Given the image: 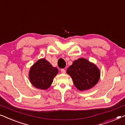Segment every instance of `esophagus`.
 <instances>
[{"label": "esophagus", "instance_id": "34e87169", "mask_svg": "<svg viewBox=\"0 0 125 125\" xmlns=\"http://www.w3.org/2000/svg\"><path fill=\"white\" fill-rule=\"evenodd\" d=\"M61 73H66L65 69H61Z\"/></svg>", "mask_w": 125, "mask_h": 125}]
</instances>
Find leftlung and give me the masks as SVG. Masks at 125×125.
I'll return each mask as SVG.
<instances>
[{
    "label": "left lung",
    "mask_w": 125,
    "mask_h": 125,
    "mask_svg": "<svg viewBox=\"0 0 125 125\" xmlns=\"http://www.w3.org/2000/svg\"><path fill=\"white\" fill-rule=\"evenodd\" d=\"M66 72L72 78L75 86L81 91L93 87L98 83L100 76L98 68L83 58L74 61Z\"/></svg>",
    "instance_id": "8db88e82"
}]
</instances>
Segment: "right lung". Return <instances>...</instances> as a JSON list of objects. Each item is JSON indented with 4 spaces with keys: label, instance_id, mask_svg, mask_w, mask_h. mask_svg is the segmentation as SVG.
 I'll return each instance as SVG.
<instances>
[{
    "label": "right lung",
    "instance_id": "obj_1",
    "mask_svg": "<svg viewBox=\"0 0 125 125\" xmlns=\"http://www.w3.org/2000/svg\"><path fill=\"white\" fill-rule=\"evenodd\" d=\"M58 73L57 68L53 67L45 59L39 60L31 68L30 80L32 84L40 89H47L52 84Z\"/></svg>",
    "mask_w": 125,
    "mask_h": 125
}]
</instances>
